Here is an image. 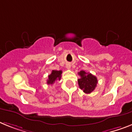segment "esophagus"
Returning <instances> with one entry per match:
<instances>
[{
	"instance_id": "1",
	"label": "esophagus",
	"mask_w": 132,
	"mask_h": 132,
	"mask_svg": "<svg viewBox=\"0 0 132 132\" xmlns=\"http://www.w3.org/2000/svg\"><path fill=\"white\" fill-rule=\"evenodd\" d=\"M66 68H67L68 69H70V64H68L66 65Z\"/></svg>"
}]
</instances>
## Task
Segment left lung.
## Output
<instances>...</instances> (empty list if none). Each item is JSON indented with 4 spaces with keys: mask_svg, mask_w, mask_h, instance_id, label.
I'll return each mask as SVG.
<instances>
[{
    "mask_svg": "<svg viewBox=\"0 0 132 132\" xmlns=\"http://www.w3.org/2000/svg\"><path fill=\"white\" fill-rule=\"evenodd\" d=\"M80 78L78 80V85L81 90L86 94H90L94 91L98 84V80L95 76L82 70L78 72Z\"/></svg>",
    "mask_w": 132,
    "mask_h": 132,
    "instance_id": "left-lung-1",
    "label": "left lung"
}]
</instances>
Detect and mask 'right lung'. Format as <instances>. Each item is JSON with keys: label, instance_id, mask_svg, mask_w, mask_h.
<instances>
[{"label": "right lung", "instance_id": "obj_1", "mask_svg": "<svg viewBox=\"0 0 132 132\" xmlns=\"http://www.w3.org/2000/svg\"><path fill=\"white\" fill-rule=\"evenodd\" d=\"M62 70H52V73L48 76V79L47 80L48 84H53L54 82L61 79Z\"/></svg>", "mask_w": 132, "mask_h": 132}]
</instances>
